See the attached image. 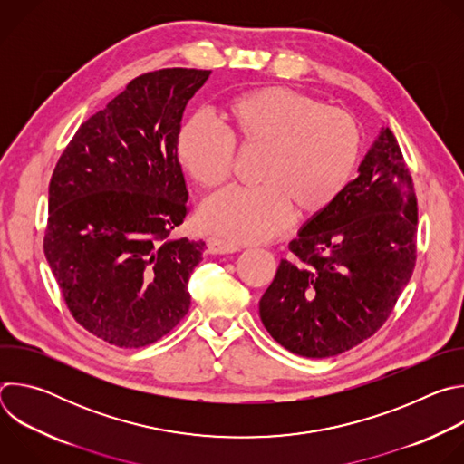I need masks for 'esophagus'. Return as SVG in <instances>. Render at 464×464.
I'll use <instances>...</instances> for the list:
<instances>
[{
  "label": "esophagus",
  "instance_id": "obj_1",
  "mask_svg": "<svg viewBox=\"0 0 464 464\" xmlns=\"http://www.w3.org/2000/svg\"><path fill=\"white\" fill-rule=\"evenodd\" d=\"M242 246L224 240V238H217V237H209L208 238V251L213 255H224V253H235L240 251Z\"/></svg>",
  "mask_w": 464,
  "mask_h": 464
}]
</instances>
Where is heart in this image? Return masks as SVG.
<instances>
[{
  "label": "heart",
  "instance_id": "1",
  "mask_svg": "<svg viewBox=\"0 0 464 464\" xmlns=\"http://www.w3.org/2000/svg\"><path fill=\"white\" fill-rule=\"evenodd\" d=\"M187 119L176 136V160L200 188L224 185L235 167V149L260 150L255 187H231L198 211V224L237 242H264L279 235L292 211L312 220L336 204L362 154L356 119L338 108L285 88L238 93L217 113Z\"/></svg>",
  "mask_w": 464,
  "mask_h": 464
}]
</instances>
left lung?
I'll list each match as a JSON object with an SVG mask.
<instances>
[{
    "instance_id": "8db88e82",
    "label": "left lung",
    "mask_w": 464,
    "mask_h": 464,
    "mask_svg": "<svg viewBox=\"0 0 464 464\" xmlns=\"http://www.w3.org/2000/svg\"><path fill=\"white\" fill-rule=\"evenodd\" d=\"M336 204L288 244L258 312L294 354L328 358L371 338L391 315L417 260V196L389 128Z\"/></svg>"
}]
</instances>
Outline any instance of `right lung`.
<instances>
[{"label": "right lung", "mask_w": 464, "mask_h": 464, "mask_svg": "<svg viewBox=\"0 0 464 464\" xmlns=\"http://www.w3.org/2000/svg\"><path fill=\"white\" fill-rule=\"evenodd\" d=\"M209 70L130 81L81 124L49 183L44 251L72 315L115 347H147L185 317L204 240L174 238L188 213L176 136Z\"/></svg>", "instance_id": "obj_1"}]
</instances>
